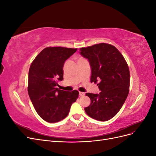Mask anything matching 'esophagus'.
I'll return each mask as SVG.
<instances>
[{
  "mask_svg": "<svg viewBox=\"0 0 156 156\" xmlns=\"http://www.w3.org/2000/svg\"><path fill=\"white\" fill-rule=\"evenodd\" d=\"M84 95H85V93H84V92H79V96H84Z\"/></svg>",
  "mask_w": 156,
  "mask_h": 156,
  "instance_id": "esophagus-1",
  "label": "esophagus"
}]
</instances>
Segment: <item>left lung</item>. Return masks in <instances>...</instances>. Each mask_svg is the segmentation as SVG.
Segmentation results:
<instances>
[{
	"instance_id": "8db88e82",
	"label": "left lung",
	"mask_w": 156,
	"mask_h": 156,
	"mask_svg": "<svg viewBox=\"0 0 156 156\" xmlns=\"http://www.w3.org/2000/svg\"><path fill=\"white\" fill-rule=\"evenodd\" d=\"M92 69L90 82L98 83L101 92L87 93L91 103L87 114L99 121H107L119 112L129 91L130 73L124 57L115 46L101 43L82 48Z\"/></svg>"
}]
</instances>
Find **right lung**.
I'll return each instance as SVG.
<instances>
[{
  "label": "right lung",
  "mask_w": 156,
  "mask_h": 156,
  "mask_svg": "<svg viewBox=\"0 0 156 156\" xmlns=\"http://www.w3.org/2000/svg\"><path fill=\"white\" fill-rule=\"evenodd\" d=\"M77 48L48 47L36 56L30 66L28 93L36 111L45 121L55 123L64 119L79 92H66L56 88L63 79L66 60Z\"/></svg>",
  "instance_id": "add662e5"
}]
</instances>
